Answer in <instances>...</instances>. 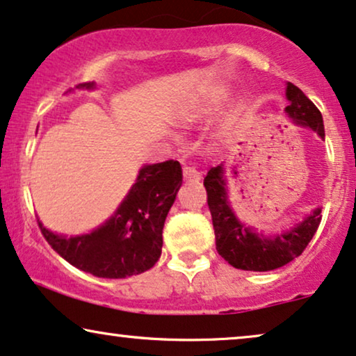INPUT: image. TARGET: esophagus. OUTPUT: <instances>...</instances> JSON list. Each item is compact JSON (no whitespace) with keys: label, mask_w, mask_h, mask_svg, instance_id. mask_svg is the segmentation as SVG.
<instances>
[{"label":"esophagus","mask_w":356,"mask_h":356,"mask_svg":"<svg viewBox=\"0 0 356 356\" xmlns=\"http://www.w3.org/2000/svg\"><path fill=\"white\" fill-rule=\"evenodd\" d=\"M183 177L186 181H200L201 173L197 172L196 167H184L183 168Z\"/></svg>","instance_id":"esophagus-1"}]
</instances>
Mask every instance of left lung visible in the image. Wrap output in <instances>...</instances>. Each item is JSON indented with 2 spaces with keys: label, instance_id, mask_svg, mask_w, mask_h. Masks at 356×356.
<instances>
[{
  "label": "left lung",
  "instance_id": "1",
  "mask_svg": "<svg viewBox=\"0 0 356 356\" xmlns=\"http://www.w3.org/2000/svg\"><path fill=\"white\" fill-rule=\"evenodd\" d=\"M286 96L289 106L286 113L301 126L311 127L324 138V121L321 111L293 83H288ZM207 206L214 225L216 248L219 255L234 268L247 271H270L286 265L301 255L311 242L321 224V209H316L309 218L288 232L263 237L245 227L237 220L227 202L222 165L212 167L204 178Z\"/></svg>",
  "mask_w": 356,
  "mask_h": 356
}]
</instances>
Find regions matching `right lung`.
Masks as SVG:
<instances>
[{"mask_svg":"<svg viewBox=\"0 0 356 356\" xmlns=\"http://www.w3.org/2000/svg\"><path fill=\"white\" fill-rule=\"evenodd\" d=\"M76 88L91 90L95 83H80ZM181 181L177 160L145 165L116 214L95 232L65 238L39 222L40 232L60 257L86 273L99 278L144 273L160 258L163 224Z\"/></svg>","mask_w":356,"mask_h":356,"instance_id":"obj_1","label":"right lung"}]
</instances>
